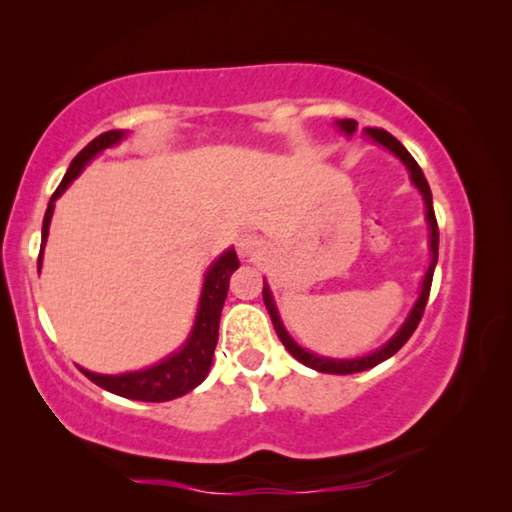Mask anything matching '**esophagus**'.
<instances>
[{
  "mask_svg": "<svg viewBox=\"0 0 512 512\" xmlns=\"http://www.w3.org/2000/svg\"><path fill=\"white\" fill-rule=\"evenodd\" d=\"M261 251H263L261 237H256L251 233L240 235V240H237V254H240L242 258H247V261H254V258L261 254Z\"/></svg>",
  "mask_w": 512,
  "mask_h": 512,
  "instance_id": "1",
  "label": "esophagus"
}]
</instances>
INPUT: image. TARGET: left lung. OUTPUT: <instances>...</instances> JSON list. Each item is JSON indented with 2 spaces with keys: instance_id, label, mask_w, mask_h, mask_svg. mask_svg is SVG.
<instances>
[{
  "instance_id": "obj_1",
  "label": "left lung",
  "mask_w": 512,
  "mask_h": 512,
  "mask_svg": "<svg viewBox=\"0 0 512 512\" xmlns=\"http://www.w3.org/2000/svg\"><path fill=\"white\" fill-rule=\"evenodd\" d=\"M335 125L345 132L347 137H352L356 132V121L352 118H342V121H335ZM366 137L373 139L375 144L384 146V149L394 153V156L401 160V163L408 167L410 172V181L415 184V188L419 193H422L424 198V207H426V226H429V249H431V263L429 268L424 272V279H422V286H419V296L415 300V305H412V310L405 321L401 324V328L391 335V338L384 342L380 349H375V352L370 354H363V356H356V359H331V356H319L310 352V349L300 347L296 340L291 338V333L286 331L282 317H279L277 312V305H275V298H272V291L268 282L263 279V303L268 307L270 312V319H272V326H275V331L279 335V340H282V345L286 347V352H289L293 359H298L303 366L307 368H314L319 370V373H331V375H352V373H361V370H368V368H375L377 363L387 361L389 356H394L398 349H401L405 342L412 333H415V328L419 324V319H422L424 314V307H426V300H429V291H431V282H433V270H436V263H438V223H436V214H433V198H431V188H429V181L424 179V172L419 170L417 160L410 156L408 149L398 142L396 137H391L387 130H377V128H366Z\"/></svg>"
}]
</instances>
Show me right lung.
Segmentation results:
<instances>
[{"mask_svg":"<svg viewBox=\"0 0 512 512\" xmlns=\"http://www.w3.org/2000/svg\"><path fill=\"white\" fill-rule=\"evenodd\" d=\"M125 137H128V132L125 130L104 132V135L95 137L93 142H90L86 149L72 160V165H69L67 174L62 177L60 186L55 188L53 198L46 207L44 226H41L39 272H41V261H44V247L48 240V228H51L55 200L67 191L69 184L79 177L83 167H86L90 160L100 156L104 149H111V146L121 144ZM237 268H240V261H237V254L233 247L223 251L219 258H214V263L209 265L205 272V282H202L200 303H198V312H195L193 328L191 333H188L186 342L177 349V352H172L170 356H165L163 361L153 363L149 368L132 370V373L100 375L86 368H81V373L86 375L90 382H95L97 387L107 389L116 396L132 398V401L163 403L193 391L200 382H205L209 368H212L216 340H219L221 310L228 296L230 275H233Z\"/></svg>","mask_w":512,"mask_h":512,"instance_id":"right-lung-1","label":"right lung"}]
</instances>
